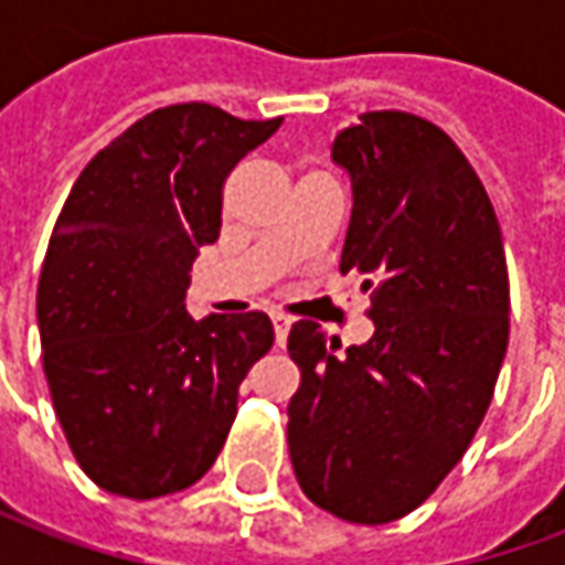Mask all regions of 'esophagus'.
I'll use <instances>...</instances> for the list:
<instances>
[{
	"label": "esophagus",
	"instance_id": "34e87169",
	"mask_svg": "<svg viewBox=\"0 0 565 565\" xmlns=\"http://www.w3.org/2000/svg\"><path fill=\"white\" fill-rule=\"evenodd\" d=\"M271 327H275V342H278V348H284L287 344V332H290V318L271 315Z\"/></svg>",
	"mask_w": 565,
	"mask_h": 565
}]
</instances>
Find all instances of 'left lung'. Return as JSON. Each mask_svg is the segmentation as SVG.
<instances>
[{"instance_id":"obj_1","label":"left lung","mask_w":565,"mask_h":565,"mask_svg":"<svg viewBox=\"0 0 565 565\" xmlns=\"http://www.w3.org/2000/svg\"><path fill=\"white\" fill-rule=\"evenodd\" d=\"M351 178L342 275H366L375 332L344 354L311 320L287 351L302 384L287 405L296 481L351 523L415 511L460 462L509 348V269L484 184L424 117L369 111L332 141Z\"/></svg>"}]
</instances>
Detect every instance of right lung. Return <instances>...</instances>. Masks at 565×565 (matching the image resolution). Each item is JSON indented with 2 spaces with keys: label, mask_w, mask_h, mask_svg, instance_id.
<instances>
[{
  "label": "right lung",
  "mask_w": 565,
  "mask_h": 565,
  "mask_svg": "<svg viewBox=\"0 0 565 565\" xmlns=\"http://www.w3.org/2000/svg\"><path fill=\"white\" fill-rule=\"evenodd\" d=\"M275 120L205 103L150 111L103 148L56 217L39 281L42 360L68 448L96 484L157 499L196 484L230 436L238 384L275 342L263 311H186L223 181Z\"/></svg>",
  "instance_id": "right-lung-1"
}]
</instances>
